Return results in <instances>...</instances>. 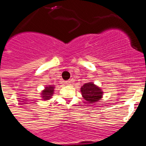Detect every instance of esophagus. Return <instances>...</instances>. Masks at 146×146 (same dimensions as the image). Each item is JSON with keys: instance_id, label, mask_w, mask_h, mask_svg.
<instances>
[{"instance_id": "1", "label": "esophagus", "mask_w": 146, "mask_h": 146, "mask_svg": "<svg viewBox=\"0 0 146 146\" xmlns=\"http://www.w3.org/2000/svg\"><path fill=\"white\" fill-rule=\"evenodd\" d=\"M65 85H70V81H67V82H65Z\"/></svg>"}]
</instances>
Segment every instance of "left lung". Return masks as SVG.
Instances as JSON below:
<instances>
[{
	"mask_svg": "<svg viewBox=\"0 0 146 146\" xmlns=\"http://www.w3.org/2000/svg\"><path fill=\"white\" fill-rule=\"evenodd\" d=\"M82 95L88 104H94L101 100L104 92L100 87L94 82H87L80 88Z\"/></svg>",
	"mask_w": 146,
	"mask_h": 146,
	"instance_id": "obj_1",
	"label": "left lung"
}]
</instances>
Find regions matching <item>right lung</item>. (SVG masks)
I'll use <instances>...</instances> for the list:
<instances>
[{
	"label": "right lung",
	"mask_w": 146,
	"mask_h": 146,
	"mask_svg": "<svg viewBox=\"0 0 146 146\" xmlns=\"http://www.w3.org/2000/svg\"><path fill=\"white\" fill-rule=\"evenodd\" d=\"M54 85H46L44 88V89L42 90L40 93V98H42V100H48L52 98V97L54 94Z\"/></svg>",
	"instance_id": "1"
}]
</instances>
